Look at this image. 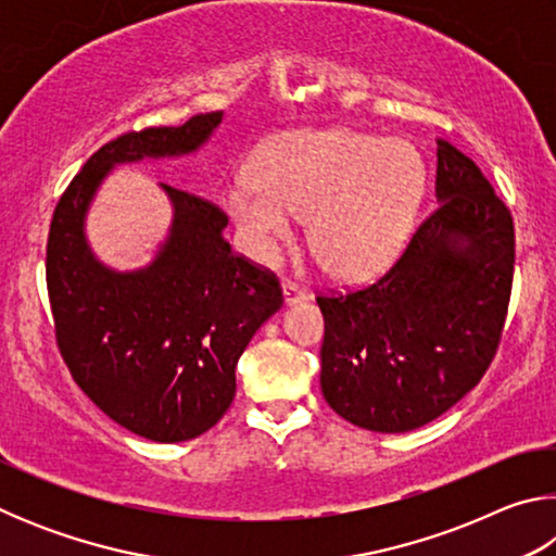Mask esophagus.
I'll use <instances>...</instances> for the list:
<instances>
[{"label":"esophagus","mask_w":556,"mask_h":556,"mask_svg":"<svg viewBox=\"0 0 556 556\" xmlns=\"http://www.w3.org/2000/svg\"><path fill=\"white\" fill-rule=\"evenodd\" d=\"M281 291H285V304L287 306L296 304V301L308 299V291L301 289L299 285H294V281H285V285H281Z\"/></svg>","instance_id":"esophagus-1"}]
</instances>
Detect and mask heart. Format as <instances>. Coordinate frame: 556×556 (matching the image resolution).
<instances>
[{"mask_svg":"<svg viewBox=\"0 0 556 556\" xmlns=\"http://www.w3.org/2000/svg\"><path fill=\"white\" fill-rule=\"evenodd\" d=\"M421 193L425 164L402 139L291 131L265 147L257 176H232L223 203L252 255H275L296 215H308V244L324 269L368 279L400 252Z\"/></svg>","mask_w":556,"mask_h":556,"instance_id":"1","label":"heart"}]
</instances>
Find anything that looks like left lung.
Masks as SVG:
<instances>
[{
  "label": "left lung",
  "instance_id": "obj_1",
  "mask_svg": "<svg viewBox=\"0 0 556 556\" xmlns=\"http://www.w3.org/2000/svg\"><path fill=\"white\" fill-rule=\"evenodd\" d=\"M437 144L439 205L397 262L368 287L316 296L324 397L382 434L429 425L481 382L510 304L513 215L464 152Z\"/></svg>",
  "mask_w": 556,
  "mask_h": 556
}]
</instances>
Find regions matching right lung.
Instances as JSON below:
<instances>
[{
  "instance_id": "right-lung-1",
  "label": "right lung",
  "mask_w": 556,
  "mask_h": 556,
  "mask_svg": "<svg viewBox=\"0 0 556 556\" xmlns=\"http://www.w3.org/2000/svg\"><path fill=\"white\" fill-rule=\"evenodd\" d=\"M223 112L127 131L100 147L53 211L46 285L73 380L119 427L159 444L201 437L235 397V365L285 304L275 271L235 255L218 205L162 184L174 223L154 262L115 271L92 255L86 213L115 164L199 149Z\"/></svg>"
}]
</instances>
